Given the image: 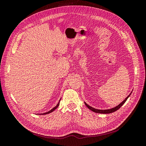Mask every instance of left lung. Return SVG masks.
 Listing matches in <instances>:
<instances>
[{
	"label": "left lung",
	"mask_w": 146,
	"mask_h": 146,
	"mask_svg": "<svg viewBox=\"0 0 146 146\" xmlns=\"http://www.w3.org/2000/svg\"><path fill=\"white\" fill-rule=\"evenodd\" d=\"M130 94H131V93H130ZM130 94L129 95V96H128V97H127V98H125V99L123 100L122 102H121L120 104L119 105H118L117 106H116V107H114V108H111V109H109V110H98V109H96V108H92V107H90V105H88L87 104H86L85 102V105H86V107L89 108L90 110H91V111H94V112H95V113H102V114H108V113H113V112H114V111H117V110H119V108H120L123 105V104H124L125 102H126V100H127V99L129 98V97L130 96Z\"/></svg>",
	"instance_id": "obj_1"
}]
</instances>
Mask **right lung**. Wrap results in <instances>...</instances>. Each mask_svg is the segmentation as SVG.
Instances as JSON below:
<instances>
[{
  "instance_id": "right-lung-1",
  "label": "right lung",
  "mask_w": 146,
  "mask_h": 146,
  "mask_svg": "<svg viewBox=\"0 0 146 146\" xmlns=\"http://www.w3.org/2000/svg\"><path fill=\"white\" fill-rule=\"evenodd\" d=\"M61 100V99H60ZM60 101H59V102L58 103V104H57L55 107L54 108H52L51 110H50L49 111H48V112H46V113H42V114H48V113H51V112H52V111H54V110L58 107V105H59V104H60Z\"/></svg>"
}]
</instances>
